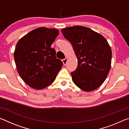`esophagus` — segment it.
Here are the masks:
<instances>
[{
    "label": "esophagus",
    "mask_w": 129,
    "mask_h": 129,
    "mask_svg": "<svg viewBox=\"0 0 129 129\" xmlns=\"http://www.w3.org/2000/svg\"><path fill=\"white\" fill-rule=\"evenodd\" d=\"M67 61H68V58H64V59L62 60L63 64H64V65H65L67 64Z\"/></svg>",
    "instance_id": "obj_1"
}]
</instances>
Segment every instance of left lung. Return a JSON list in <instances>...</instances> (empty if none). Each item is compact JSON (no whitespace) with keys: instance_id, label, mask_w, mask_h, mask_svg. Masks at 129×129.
<instances>
[{"instance_id":"left-lung-1","label":"left lung","mask_w":129,"mask_h":129,"mask_svg":"<svg viewBox=\"0 0 129 129\" xmlns=\"http://www.w3.org/2000/svg\"><path fill=\"white\" fill-rule=\"evenodd\" d=\"M61 32L77 57V68L71 72L73 82L85 91L97 89L111 67L112 50L108 41L101 35L82 26L65 28Z\"/></svg>"}]
</instances>
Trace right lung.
<instances>
[{
  "mask_svg": "<svg viewBox=\"0 0 129 129\" xmlns=\"http://www.w3.org/2000/svg\"><path fill=\"white\" fill-rule=\"evenodd\" d=\"M58 30L45 27L32 30L17 42L15 62L21 78L30 87L42 89L53 82L63 63L51 47Z\"/></svg>",
  "mask_w": 129,
  "mask_h": 129,
  "instance_id": "right-lung-1",
  "label": "right lung"
}]
</instances>
